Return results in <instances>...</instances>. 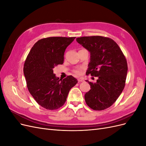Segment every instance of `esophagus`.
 Instances as JSON below:
<instances>
[{"label":"esophagus","instance_id":"obj_1","mask_svg":"<svg viewBox=\"0 0 146 146\" xmlns=\"http://www.w3.org/2000/svg\"><path fill=\"white\" fill-rule=\"evenodd\" d=\"M77 80H78V82H82L84 81V80H83V79L82 78H79L77 79Z\"/></svg>","mask_w":146,"mask_h":146}]
</instances>
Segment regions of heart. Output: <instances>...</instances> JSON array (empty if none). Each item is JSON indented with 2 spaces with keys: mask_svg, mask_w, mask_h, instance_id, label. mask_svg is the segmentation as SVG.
<instances>
[{
  "mask_svg": "<svg viewBox=\"0 0 146 146\" xmlns=\"http://www.w3.org/2000/svg\"><path fill=\"white\" fill-rule=\"evenodd\" d=\"M82 71H83V68L82 67L77 68L74 70V72L76 73L77 75H78V76L81 75L82 74Z\"/></svg>",
  "mask_w": 146,
  "mask_h": 146,
  "instance_id": "heart-1",
  "label": "heart"
}]
</instances>
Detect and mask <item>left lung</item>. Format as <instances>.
<instances>
[{
  "label": "left lung",
  "mask_w": 146,
  "mask_h": 146,
  "mask_svg": "<svg viewBox=\"0 0 146 146\" xmlns=\"http://www.w3.org/2000/svg\"><path fill=\"white\" fill-rule=\"evenodd\" d=\"M90 52L86 74L98 77L96 83L86 80L91 89L85 94L88 107L104 110L115 102L125 87L128 70L125 57L112 39L101 36L76 38Z\"/></svg>",
  "instance_id": "1"
}]
</instances>
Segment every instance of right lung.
Returning <instances> with one entry per match:
<instances>
[{"instance_id":"right-lung-1","label":"right lung","mask_w":146,"mask_h":146,"mask_svg":"<svg viewBox=\"0 0 146 146\" xmlns=\"http://www.w3.org/2000/svg\"><path fill=\"white\" fill-rule=\"evenodd\" d=\"M76 37H48L35 44L24 66V74L30 93L47 110H56L64 104L69 92L77 80L72 76L59 79L54 69L64 61L66 47Z\"/></svg>"}]
</instances>
